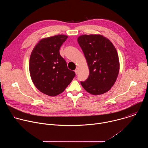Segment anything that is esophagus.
Masks as SVG:
<instances>
[{"label": "esophagus", "instance_id": "34e87169", "mask_svg": "<svg viewBox=\"0 0 148 148\" xmlns=\"http://www.w3.org/2000/svg\"><path fill=\"white\" fill-rule=\"evenodd\" d=\"M74 71H75L76 74H78V68H76V69Z\"/></svg>", "mask_w": 148, "mask_h": 148}]
</instances>
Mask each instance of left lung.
<instances>
[{"label": "left lung", "instance_id": "8db88e82", "mask_svg": "<svg viewBox=\"0 0 148 148\" xmlns=\"http://www.w3.org/2000/svg\"><path fill=\"white\" fill-rule=\"evenodd\" d=\"M78 43L85 56L90 74L81 86L88 92L97 95L108 92L117 79L119 60L112 42L100 34L81 35Z\"/></svg>", "mask_w": 148, "mask_h": 148}]
</instances>
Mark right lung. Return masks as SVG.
Returning <instances> with one entry per match:
<instances>
[{
  "instance_id": "1",
  "label": "right lung",
  "mask_w": 148,
  "mask_h": 148,
  "mask_svg": "<svg viewBox=\"0 0 148 148\" xmlns=\"http://www.w3.org/2000/svg\"><path fill=\"white\" fill-rule=\"evenodd\" d=\"M68 36L58 34L41 39L32 50L29 71L36 87L42 93L56 96L65 90L75 75L67 68L59 50Z\"/></svg>"
}]
</instances>
